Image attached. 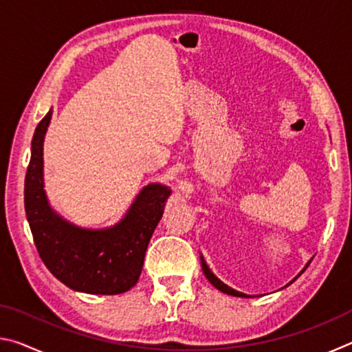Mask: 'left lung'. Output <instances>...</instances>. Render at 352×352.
<instances>
[{
	"label": "left lung",
	"mask_w": 352,
	"mask_h": 352,
	"mask_svg": "<svg viewBox=\"0 0 352 352\" xmlns=\"http://www.w3.org/2000/svg\"><path fill=\"white\" fill-rule=\"evenodd\" d=\"M200 261H201V270H204L206 279H208V281H210V283L214 285V287L219 289L220 292H223V294H226V295H233V296H239V298H250V295H245V294H242V292H237V290H234V289H231L230 285H226L225 283L220 281V279H219L216 275H214V273L210 270V267L206 265V262H205V259H204V256H200ZM309 264H311V261L307 262L305 269H302L300 273H298V275H296L294 279H292V281H290L289 284H292V283L295 281V279H298V276H300L301 273H305V270L307 269ZM289 284H287V285H289Z\"/></svg>",
	"instance_id": "left-lung-1"
}]
</instances>
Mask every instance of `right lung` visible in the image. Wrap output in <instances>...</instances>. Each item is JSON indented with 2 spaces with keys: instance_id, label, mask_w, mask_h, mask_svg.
<instances>
[{
  "instance_id": "obj_1",
  "label": "right lung",
  "mask_w": 352,
  "mask_h": 352,
  "mask_svg": "<svg viewBox=\"0 0 352 352\" xmlns=\"http://www.w3.org/2000/svg\"><path fill=\"white\" fill-rule=\"evenodd\" d=\"M52 110L35 129L25 178V210L35 247L52 275L69 289L93 295L124 294L138 283L146 250L170 189L151 183L116 225L87 230L52 210L43 183V141Z\"/></svg>"
}]
</instances>
